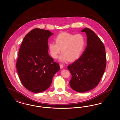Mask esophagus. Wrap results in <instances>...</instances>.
<instances>
[{
    "label": "esophagus",
    "instance_id": "obj_1",
    "mask_svg": "<svg viewBox=\"0 0 120 120\" xmlns=\"http://www.w3.org/2000/svg\"><path fill=\"white\" fill-rule=\"evenodd\" d=\"M63 67H64V66L63 65V64H60V68H63Z\"/></svg>",
    "mask_w": 120,
    "mask_h": 120
}]
</instances>
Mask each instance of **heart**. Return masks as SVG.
Segmentation results:
<instances>
[{
  "instance_id": "b5f03b06",
  "label": "heart",
  "mask_w": 120,
  "mask_h": 120,
  "mask_svg": "<svg viewBox=\"0 0 120 120\" xmlns=\"http://www.w3.org/2000/svg\"><path fill=\"white\" fill-rule=\"evenodd\" d=\"M54 42H49L48 48L50 55L57 58L62 51L59 60L62 62L74 61L79 58L84 51L86 39L81 34L61 33L55 37Z\"/></svg>"
}]
</instances>
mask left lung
<instances>
[{
	"mask_svg": "<svg viewBox=\"0 0 120 120\" xmlns=\"http://www.w3.org/2000/svg\"><path fill=\"white\" fill-rule=\"evenodd\" d=\"M86 32L87 45L81 57L68 66L72 77L71 88L82 93L90 90L99 83L106 68V55L103 42L90 29L81 30Z\"/></svg>",
	"mask_w": 120,
	"mask_h": 120,
	"instance_id": "obj_1",
	"label": "left lung"
}]
</instances>
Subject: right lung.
I'll return each mask as SVG.
<instances>
[{"mask_svg":"<svg viewBox=\"0 0 120 120\" xmlns=\"http://www.w3.org/2000/svg\"><path fill=\"white\" fill-rule=\"evenodd\" d=\"M53 34L48 30L35 28L26 34L20 46L16 67L25 88L34 93L48 89L59 65L49 54L48 39Z\"/></svg>","mask_w":120,"mask_h":120,"instance_id":"right-lung-1","label":"right lung"}]
</instances>
